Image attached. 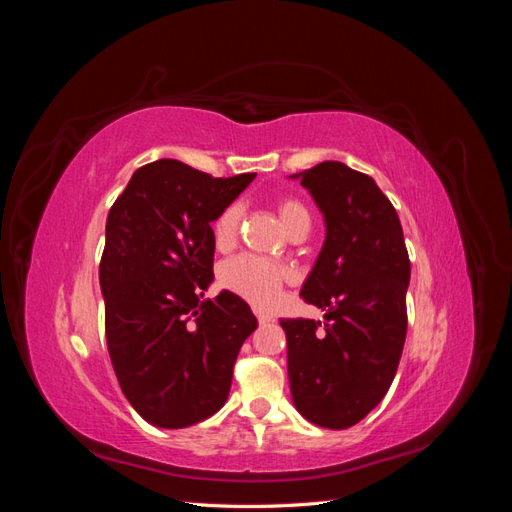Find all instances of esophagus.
Wrapping results in <instances>:
<instances>
[{"label": "esophagus", "instance_id": "1", "mask_svg": "<svg viewBox=\"0 0 512 512\" xmlns=\"http://www.w3.org/2000/svg\"><path fill=\"white\" fill-rule=\"evenodd\" d=\"M254 314H256V318H258L260 324H265V322H269V320L273 318L269 312H265V309H260V307H256V305H254Z\"/></svg>", "mask_w": 512, "mask_h": 512}]
</instances>
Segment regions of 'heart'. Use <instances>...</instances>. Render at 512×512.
I'll use <instances>...</instances> for the list:
<instances>
[{
  "label": "heart",
  "instance_id": "heart-1",
  "mask_svg": "<svg viewBox=\"0 0 512 512\" xmlns=\"http://www.w3.org/2000/svg\"><path fill=\"white\" fill-rule=\"evenodd\" d=\"M277 211H280V218H282L286 230H290L294 224H299V222H309V213H307L305 205L301 203V200L292 198V196L280 198V203H277ZM241 220H243L241 203L226 205L218 213V218L213 220V224H211L213 241L220 247V250H226V247H230L237 241ZM290 277H292V273L288 267L280 265V262H271V260H265L260 256H254V254H241V256L230 258L220 269V284L226 290L235 292V294H239V297L252 301L260 307L271 305Z\"/></svg>",
  "mask_w": 512,
  "mask_h": 512
}]
</instances>
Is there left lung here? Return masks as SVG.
<instances>
[{
  "label": "left lung",
  "instance_id": "1",
  "mask_svg": "<svg viewBox=\"0 0 512 512\" xmlns=\"http://www.w3.org/2000/svg\"><path fill=\"white\" fill-rule=\"evenodd\" d=\"M314 196L327 239L301 290L324 322L282 318L290 393L309 423L348 429L389 391L408 331L410 258L391 200L342 162L294 175Z\"/></svg>",
  "mask_w": 512,
  "mask_h": 512
}]
</instances>
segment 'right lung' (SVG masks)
I'll list each match as a JSON object with an SVG mask.
<instances>
[{
  "label": "right lung",
  "instance_id": "1",
  "mask_svg": "<svg viewBox=\"0 0 512 512\" xmlns=\"http://www.w3.org/2000/svg\"><path fill=\"white\" fill-rule=\"evenodd\" d=\"M256 173L211 177L179 160L145 164L108 211L100 260L104 331L123 395L147 423L196 425L228 399L256 318L213 280L211 222Z\"/></svg>",
  "mask_w": 512,
  "mask_h": 512
}]
</instances>
